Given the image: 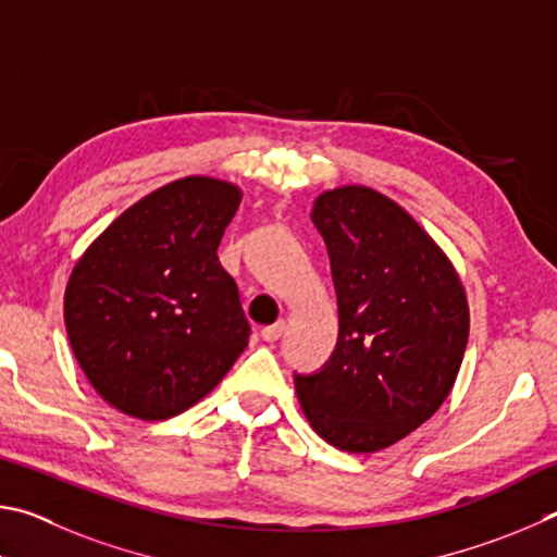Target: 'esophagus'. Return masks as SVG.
<instances>
[{"instance_id":"34e87169","label":"esophagus","mask_w":557,"mask_h":557,"mask_svg":"<svg viewBox=\"0 0 557 557\" xmlns=\"http://www.w3.org/2000/svg\"><path fill=\"white\" fill-rule=\"evenodd\" d=\"M284 330H286V323H284V320H278V323L263 327V330H261V337L267 339V343H276V339H278L281 335H284Z\"/></svg>"}]
</instances>
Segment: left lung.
<instances>
[{
  "label": "left lung",
  "instance_id": "obj_1",
  "mask_svg": "<svg viewBox=\"0 0 557 557\" xmlns=\"http://www.w3.org/2000/svg\"><path fill=\"white\" fill-rule=\"evenodd\" d=\"M310 218L333 263L339 337L318 374L296 376L298 401L337 450H386L453 392L470 337L465 286L431 234L369 185L320 193Z\"/></svg>",
  "mask_w": 557,
  "mask_h": 557
}]
</instances>
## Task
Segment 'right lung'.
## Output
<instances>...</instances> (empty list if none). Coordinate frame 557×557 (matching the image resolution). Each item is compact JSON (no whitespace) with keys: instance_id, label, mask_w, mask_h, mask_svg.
I'll use <instances>...</instances> for the list:
<instances>
[{"instance_id":"1","label":"right lung","mask_w":557,"mask_h":557,"mask_svg":"<svg viewBox=\"0 0 557 557\" xmlns=\"http://www.w3.org/2000/svg\"><path fill=\"white\" fill-rule=\"evenodd\" d=\"M242 188L185 175L126 208L71 271L63 318L73 355L107 404L165 421L208 396L249 345L218 247Z\"/></svg>"}]
</instances>
